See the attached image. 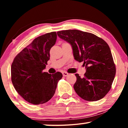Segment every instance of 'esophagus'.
Listing matches in <instances>:
<instances>
[{"label": "esophagus", "instance_id": "1", "mask_svg": "<svg viewBox=\"0 0 128 128\" xmlns=\"http://www.w3.org/2000/svg\"><path fill=\"white\" fill-rule=\"evenodd\" d=\"M62 74L64 76H68V74H69V73H68V72H64L62 73Z\"/></svg>", "mask_w": 128, "mask_h": 128}]
</instances>
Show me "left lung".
Listing matches in <instances>:
<instances>
[{"mask_svg":"<svg viewBox=\"0 0 128 128\" xmlns=\"http://www.w3.org/2000/svg\"><path fill=\"white\" fill-rule=\"evenodd\" d=\"M62 39L72 46L74 59L83 62L86 68L84 78L75 74L74 89L84 100L95 101L104 97L111 88L116 67L108 44L92 33L78 30L58 31Z\"/></svg>","mask_w":128,"mask_h":128,"instance_id":"1","label":"left lung"}]
</instances>
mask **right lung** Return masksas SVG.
<instances>
[{
	"instance_id": "obj_1",
	"label": "right lung",
	"mask_w": 128,
	"mask_h": 128,
	"mask_svg": "<svg viewBox=\"0 0 128 128\" xmlns=\"http://www.w3.org/2000/svg\"><path fill=\"white\" fill-rule=\"evenodd\" d=\"M56 38V32L36 38L17 54L12 64L13 86L19 95L31 104L39 105L50 100L62 78L59 72L52 74L43 72Z\"/></svg>"
}]
</instances>
